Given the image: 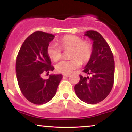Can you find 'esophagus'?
I'll use <instances>...</instances> for the list:
<instances>
[{
	"mask_svg": "<svg viewBox=\"0 0 132 132\" xmlns=\"http://www.w3.org/2000/svg\"><path fill=\"white\" fill-rule=\"evenodd\" d=\"M69 76H70L69 74H64V75H63V76L66 77V78H68V77H69Z\"/></svg>",
	"mask_w": 132,
	"mask_h": 132,
	"instance_id": "obj_1",
	"label": "esophagus"
}]
</instances>
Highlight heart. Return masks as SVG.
<instances>
[{
  "label": "heart",
  "mask_w": 132,
  "mask_h": 132,
  "mask_svg": "<svg viewBox=\"0 0 132 132\" xmlns=\"http://www.w3.org/2000/svg\"><path fill=\"white\" fill-rule=\"evenodd\" d=\"M59 44L62 49L71 48L70 60H62L56 66L59 72L68 74L75 70L81 66V61L87 62L92 56L93 48L89 41L82 40L80 37L68 35L62 37L59 40ZM56 44H50L47 47V54L53 61H57L63 56L62 50Z\"/></svg>",
  "instance_id": "1"
}]
</instances>
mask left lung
I'll use <instances>...</instances> for the list:
<instances>
[{"instance_id":"obj_1","label":"left lung","mask_w":132,"mask_h":132,"mask_svg":"<svg viewBox=\"0 0 132 132\" xmlns=\"http://www.w3.org/2000/svg\"><path fill=\"white\" fill-rule=\"evenodd\" d=\"M84 35L93 41L92 56L82 71L90 77L79 75L80 81L75 90L82 101L95 104L105 99L112 89L115 62L109 45L99 33L89 30Z\"/></svg>"}]
</instances>
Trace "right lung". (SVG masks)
<instances>
[{
	"instance_id": "obj_1",
	"label": "right lung",
	"mask_w": 132,
	"mask_h": 132,
	"mask_svg": "<svg viewBox=\"0 0 132 132\" xmlns=\"http://www.w3.org/2000/svg\"><path fill=\"white\" fill-rule=\"evenodd\" d=\"M54 36L35 31L24 41L16 56V72L22 94L33 104L42 105L49 102L56 93L62 75H50L44 79L42 75L54 70L46 49Z\"/></svg>"
}]
</instances>
